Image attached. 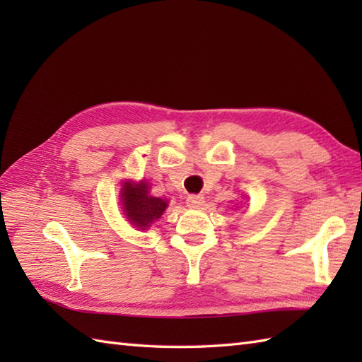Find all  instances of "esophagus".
Listing matches in <instances>:
<instances>
[{
  "mask_svg": "<svg viewBox=\"0 0 362 362\" xmlns=\"http://www.w3.org/2000/svg\"><path fill=\"white\" fill-rule=\"evenodd\" d=\"M187 205L189 206V209H199V206L204 205V197L191 194L187 197Z\"/></svg>",
  "mask_w": 362,
  "mask_h": 362,
  "instance_id": "obj_1",
  "label": "esophagus"
}]
</instances>
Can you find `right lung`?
Returning <instances> with one entry per match:
<instances>
[{
    "label": "right lung",
    "mask_w": 362,
    "mask_h": 362,
    "mask_svg": "<svg viewBox=\"0 0 362 362\" xmlns=\"http://www.w3.org/2000/svg\"><path fill=\"white\" fill-rule=\"evenodd\" d=\"M121 205L130 224L146 230L153 221L161 218L168 206V201L151 196L146 180H127L121 188Z\"/></svg>",
    "instance_id": "right-lung-1"
}]
</instances>
